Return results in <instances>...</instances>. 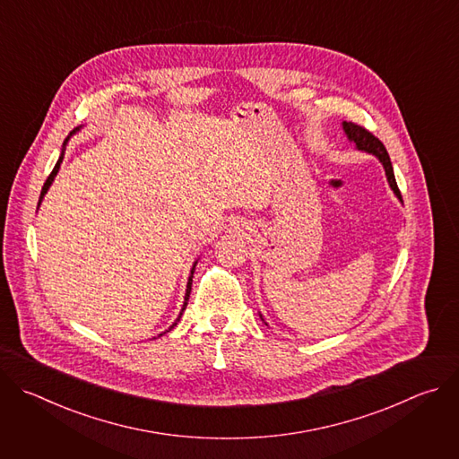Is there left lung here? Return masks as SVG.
I'll list each match as a JSON object with an SVG mask.
<instances>
[{"label": "left lung", "mask_w": 459, "mask_h": 459, "mask_svg": "<svg viewBox=\"0 0 459 459\" xmlns=\"http://www.w3.org/2000/svg\"><path fill=\"white\" fill-rule=\"evenodd\" d=\"M343 130H345L347 138L356 145L358 151H365V152L376 156L381 161L390 188L394 190V194L402 200V192L398 188V183H396V178H394V170H392V163H390V158H388V152H386L385 145L372 133H368L367 128H363L361 125H356L352 121H343ZM261 319H264V317H261Z\"/></svg>", "instance_id": "8db88e82"}]
</instances>
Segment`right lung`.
<instances>
[{
  "mask_svg": "<svg viewBox=\"0 0 459 459\" xmlns=\"http://www.w3.org/2000/svg\"><path fill=\"white\" fill-rule=\"evenodd\" d=\"M76 130H80V128H76ZM76 130H73L71 133V136L76 133ZM69 136V138H71ZM69 138L65 140V143H63V149H61V156H59V160H57V163L54 165V169H52V172H50V176L47 178V181H45V185H43V188H41V195H39V204H41V200H43V195L47 194V190H48V186L52 185V181H54V178H56V174H57V170H59V165H61V161H63V156H65V145H67V142H69ZM195 264H198V261H194V265H192V271H190V276H188V281H186V290H185V301H183V307H181V312H179V316H178V319L169 326V331H172L174 326L178 325V321H179V317H181V314H183V310H185V307H186V301H188V296H190V289H192V276H194V269H195ZM169 331H165V333H169ZM163 333V334H165ZM163 334H160V336H163Z\"/></svg>",
  "mask_w": 459,
  "mask_h": 459,
  "instance_id": "obj_1",
  "label": "right lung"
}]
</instances>
